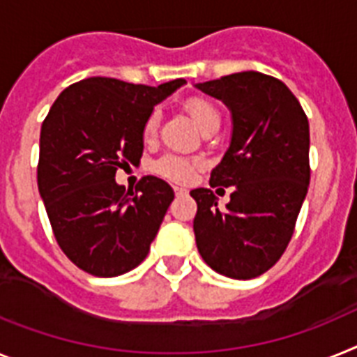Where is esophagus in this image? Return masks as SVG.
Returning <instances> with one entry per match:
<instances>
[{
  "label": "esophagus",
  "mask_w": 357,
  "mask_h": 357,
  "mask_svg": "<svg viewBox=\"0 0 357 357\" xmlns=\"http://www.w3.org/2000/svg\"><path fill=\"white\" fill-rule=\"evenodd\" d=\"M174 192H176V196H183V194H187V188L174 187Z\"/></svg>",
  "instance_id": "esophagus-1"
}]
</instances>
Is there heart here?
<instances>
[{"label":"heart","mask_w":357,"mask_h":357,"mask_svg":"<svg viewBox=\"0 0 357 357\" xmlns=\"http://www.w3.org/2000/svg\"><path fill=\"white\" fill-rule=\"evenodd\" d=\"M185 110L188 112V116L192 118V121L196 123L199 130H205V128L212 127V125H218L220 127V110L215 109L214 105L208 100H203V98H190V100L185 103ZM158 125H160V114L152 112L149 118L143 123V139L145 142H152L158 132ZM154 170L163 178L174 179V181H187L192 174V165L188 163L183 158H178V155H163L161 160H158L154 163Z\"/></svg>","instance_id":"heart-1"}]
</instances>
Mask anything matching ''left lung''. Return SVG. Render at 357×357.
<instances>
[{
  "label": "left lung",
  "mask_w": 357,
  "mask_h": 357,
  "mask_svg": "<svg viewBox=\"0 0 357 357\" xmlns=\"http://www.w3.org/2000/svg\"><path fill=\"white\" fill-rule=\"evenodd\" d=\"M232 114V137L211 187H232L218 206L211 188H194V234L203 261L232 280H252L278 263L310 183L308 119L296 96L261 72L197 83ZM223 190V188H221Z\"/></svg>",
  "instance_id": "1"
}]
</instances>
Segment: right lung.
Listing matches in <instances>:
<instances>
[{
    "instance_id": "add662e5",
    "label": "right lung",
    "mask_w": 357,
    "mask_h": 357,
    "mask_svg": "<svg viewBox=\"0 0 357 357\" xmlns=\"http://www.w3.org/2000/svg\"><path fill=\"white\" fill-rule=\"evenodd\" d=\"M181 85L185 79L146 86L89 77L50 107L41 125L38 188L56 241L82 271L121 275L151 250L174 190L155 176L127 190L116 183V170L139 163L143 123Z\"/></svg>"
}]
</instances>
